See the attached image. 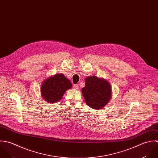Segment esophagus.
<instances>
[{
    "mask_svg": "<svg viewBox=\"0 0 158 158\" xmlns=\"http://www.w3.org/2000/svg\"><path fill=\"white\" fill-rule=\"evenodd\" d=\"M73 87L75 89H78V85H74Z\"/></svg>",
    "mask_w": 158,
    "mask_h": 158,
    "instance_id": "1",
    "label": "esophagus"
}]
</instances>
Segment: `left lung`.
<instances>
[{"label":"left lung","mask_w":158,"mask_h":158,"mask_svg":"<svg viewBox=\"0 0 158 158\" xmlns=\"http://www.w3.org/2000/svg\"><path fill=\"white\" fill-rule=\"evenodd\" d=\"M85 102L89 107L99 110L106 105L111 98L110 83L96 76L86 77L85 86L81 89Z\"/></svg>","instance_id":"8db88e82"}]
</instances>
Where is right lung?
Here are the masks:
<instances>
[{
    "instance_id": "add662e5",
    "label": "right lung",
    "mask_w": 158,
    "mask_h": 158,
    "mask_svg": "<svg viewBox=\"0 0 158 158\" xmlns=\"http://www.w3.org/2000/svg\"><path fill=\"white\" fill-rule=\"evenodd\" d=\"M72 87L70 81L62 73H57L45 79L41 85L42 98L50 103L59 101L65 91Z\"/></svg>"
}]
</instances>
